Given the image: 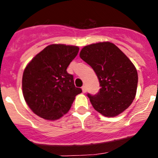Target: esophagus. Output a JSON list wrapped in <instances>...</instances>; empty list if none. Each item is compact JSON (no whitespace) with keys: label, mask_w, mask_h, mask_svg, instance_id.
<instances>
[{"label":"esophagus","mask_w":158,"mask_h":158,"mask_svg":"<svg viewBox=\"0 0 158 158\" xmlns=\"http://www.w3.org/2000/svg\"><path fill=\"white\" fill-rule=\"evenodd\" d=\"M81 89H82V92H83L84 93H85L86 92H87V88H86L85 85H83V86H82Z\"/></svg>","instance_id":"1"}]
</instances>
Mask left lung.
<instances>
[{"label":"left lung","instance_id":"left-lung-1","mask_svg":"<svg viewBox=\"0 0 158 158\" xmlns=\"http://www.w3.org/2000/svg\"><path fill=\"white\" fill-rule=\"evenodd\" d=\"M80 57L89 64L99 79L100 89L89 93L94 109L104 116L115 117L132 104L138 86V73L127 55L110 42L85 46Z\"/></svg>","mask_w":158,"mask_h":158}]
</instances>
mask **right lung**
Returning a JSON list of instances; mask_svg holds the SVG:
<instances>
[{
	"label": "right lung",
	"instance_id": "right-lung-1",
	"mask_svg": "<svg viewBox=\"0 0 158 158\" xmlns=\"http://www.w3.org/2000/svg\"><path fill=\"white\" fill-rule=\"evenodd\" d=\"M79 47L64 44L47 46L25 68L22 78L24 100L35 114L56 120L68 112L75 96L82 92L74 85L67 67Z\"/></svg>",
	"mask_w": 158,
	"mask_h": 158
}]
</instances>
